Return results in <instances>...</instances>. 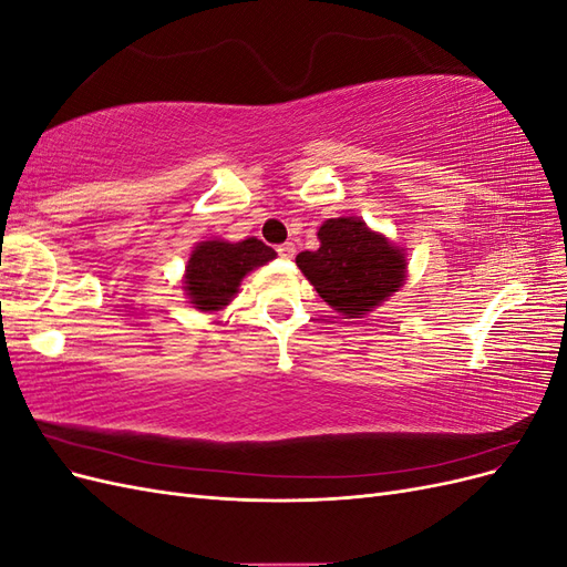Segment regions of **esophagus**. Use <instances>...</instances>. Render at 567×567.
Segmentation results:
<instances>
[{"label": "esophagus", "mask_w": 567, "mask_h": 567, "mask_svg": "<svg viewBox=\"0 0 567 567\" xmlns=\"http://www.w3.org/2000/svg\"><path fill=\"white\" fill-rule=\"evenodd\" d=\"M277 252H279V257H284V260H290V257H296V244L286 241V244H281V246L277 248Z\"/></svg>", "instance_id": "34e87169"}]
</instances>
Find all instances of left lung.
<instances>
[{
    "label": "left lung",
    "instance_id": "obj_1",
    "mask_svg": "<svg viewBox=\"0 0 567 567\" xmlns=\"http://www.w3.org/2000/svg\"><path fill=\"white\" fill-rule=\"evenodd\" d=\"M319 250L296 257L317 293L346 317L371 312L404 281L406 260L362 219H326L319 229Z\"/></svg>",
    "mask_w": 567,
    "mask_h": 567
}]
</instances>
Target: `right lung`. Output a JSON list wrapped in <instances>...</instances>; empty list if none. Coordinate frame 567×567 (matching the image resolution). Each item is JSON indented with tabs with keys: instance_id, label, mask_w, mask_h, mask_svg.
Returning <instances> with one entry per match:
<instances>
[{
	"instance_id": "right-lung-1",
	"label": "right lung",
	"mask_w": 567,
	"mask_h": 567,
	"mask_svg": "<svg viewBox=\"0 0 567 567\" xmlns=\"http://www.w3.org/2000/svg\"><path fill=\"white\" fill-rule=\"evenodd\" d=\"M274 255L277 252L257 238H246L241 244L205 241L188 257L186 293L198 310H221L238 293L246 274L274 260Z\"/></svg>"
}]
</instances>
